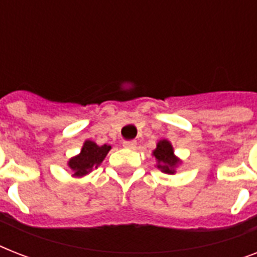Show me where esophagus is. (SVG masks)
I'll list each match as a JSON object with an SVG mask.
<instances>
[{
  "mask_svg": "<svg viewBox=\"0 0 257 257\" xmlns=\"http://www.w3.org/2000/svg\"><path fill=\"white\" fill-rule=\"evenodd\" d=\"M136 145H137L136 141H124L122 147L126 149H136Z\"/></svg>",
  "mask_w": 257,
  "mask_h": 257,
  "instance_id": "1",
  "label": "esophagus"
}]
</instances>
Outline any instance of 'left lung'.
Masks as SVG:
<instances>
[{"mask_svg":"<svg viewBox=\"0 0 257 257\" xmlns=\"http://www.w3.org/2000/svg\"><path fill=\"white\" fill-rule=\"evenodd\" d=\"M152 156L156 159L157 168L167 175H175L176 169L179 168V165L183 163L181 159L176 156L173 145L167 139H161L157 143L156 149L152 152Z\"/></svg>","mask_w":257,"mask_h":257,"instance_id":"left-lung-1","label":"left lung"}]
</instances>
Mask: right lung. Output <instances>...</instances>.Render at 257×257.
<instances>
[{
  "label": "right lung",
  "instance_id": "right-lung-1",
  "mask_svg": "<svg viewBox=\"0 0 257 257\" xmlns=\"http://www.w3.org/2000/svg\"><path fill=\"white\" fill-rule=\"evenodd\" d=\"M110 149V145H97L94 141L85 140L80 153L68 160V168L73 172V177H84L104 161Z\"/></svg>",
  "mask_w": 257,
  "mask_h": 257
}]
</instances>
